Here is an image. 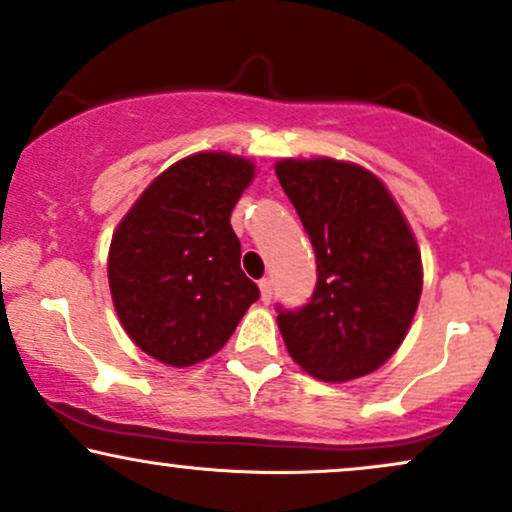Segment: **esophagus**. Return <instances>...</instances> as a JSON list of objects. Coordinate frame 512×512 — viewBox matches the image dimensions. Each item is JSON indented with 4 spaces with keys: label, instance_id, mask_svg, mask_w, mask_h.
Returning <instances> with one entry per match:
<instances>
[{
    "label": "esophagus",
    "instance_id": "obj_1",
    "mask_svg": "<svg viewBox=\"0 0 512 512\" xmlns=\"http://www.w3.org/2000/svg\"><path fill=\"white\" fill-rule=\"evenodd\" d=\"M260 293H262V303H269L274 293V281L272 279H262L260 281Z\"/></svg>",
    "mask_w": 512,
    "mask_h": 512
}]
</instances>
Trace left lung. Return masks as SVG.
Here are the masks:
<instances>
[{
	"label": "left lung",
	"mask_w": 512,
	"mask_h": 512,
	"mask_svg": "<svg viewBox=\"0 0 512 512\" xmlns=\"http://www.w3.org/2000/svg\"><path fill=\"white\" fill-rule=\"evenodd\" d=\"M276 176L317 257L310 303L276 307L283 343L312 377H365L396 353L420 305L415 236L384 183L362 166L281 159Z\"/></svg>",
	"instance_id": "8db88e82"
}]
</instances>
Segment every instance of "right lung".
Listing matches in <instances>:
<instances>
[{"instance_id":"1","label":"right lung","mask_w":512,"mask_h":512,"mask_svg":"<svg viewBox=\"0 0 512 512\" xmlns=\"http://www.w3.org/2000/svg\"><path fill=\"white\" fill-rule=\"evenodd\" d=\"M252 178L250 159L197 152L159 174L116 226L107 264L116 315L164 365L212 357L260 298L231 229Z\"/></svg>"}]
</instances>
